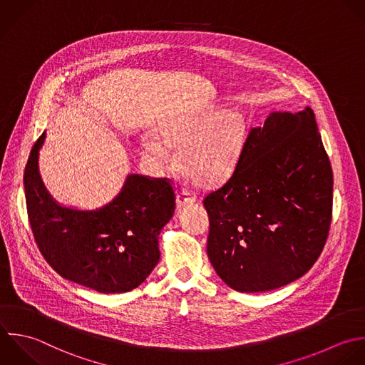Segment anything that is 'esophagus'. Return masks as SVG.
Segmentation results:
<instances>
[{
    "label": "esophagus",
    "mask_w": 365,
    "mask_h": 365,
    "mask_svg": "<svg viewBox=\"0 0 365 365\" xmlns=\"http://www.w3.org/2000/svg\"><path fill=\"white\" fill-rule=\"evenodd\" d=\"M176 202H178V206H186V205H190V203H195L196 202V196L186 192V190H182L178 193L176 196Z\"/></svg>",
    "instance_id": "obj_1"
}]
</instances>
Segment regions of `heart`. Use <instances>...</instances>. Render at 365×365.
Returning <instances> with one entry per match:
<instances>
[{"label":"heart","mask_w":365,"mask_h":365,"mask_svg":"<svg viewBox=\"0 0 365 365\" xmlns=\"http://www.w3.org/2000/svg\"><path fill=\"white\" fill-rule=\"evenodd\" d=\"M140 140L142 156L155 169L169 162V149L175 146L176 166L195 185L210 187L225 182L237 169L247 142V123L242 113L206 112L173 115L162 120ZM161 140L159 141L158 139Z\"/></svg>","instance_id":"b5f03b06"}]
</instances>
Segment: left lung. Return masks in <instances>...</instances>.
<instances>
[{"mask_svg":"<svg viewBox=\"0 0 365 365\" xmlns=\"http://www.w3.org/2000/svg\"><path fill=\"white\" fill-rule=\"evenodd\" d=\"M203 205L207 256L229 287L269 292L306 274L333 213V170L314 112H273L252 128L237 169Z\"/></svg>","mask_w":365,"mask_h":365,"instance_id":"1","label":"left lung"}]
</instances>
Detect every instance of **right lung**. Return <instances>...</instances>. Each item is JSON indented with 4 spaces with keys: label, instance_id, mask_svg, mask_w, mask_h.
<instances>
[{
    "label": "right lung",
    "instance_id": "1",
    "mask_svg": "<svg viewBox=\"0 0 365 365\" xmlns=\"http://www.w3.org/2000/svg\"><path fill=\"white\" fill-rule=\"evenodd\" d=\"M34 143L24 189L29 226L46 263L63 279L99 293H125L142 284L160 259L159 233L175 212L168 179L128 175L118 196L96 210L61 206L45 189Z\"/></svg>",
    "mask_w": 365,
    "mask_h": 365
}]
</instances>
